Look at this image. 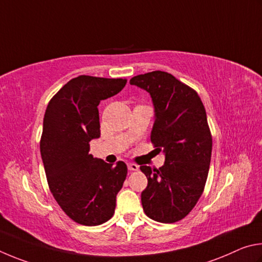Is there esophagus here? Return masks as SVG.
Instances as JSON below:
<instances>
[{
    "label": "esophagus",
    "mask_w": 262,
    "mask_h": 262,
    "mask_svg": "<svg viewBox=\"0 0 262 262\" xmlns=\"http://www.w3.org/2000/svg\"><path fill=\"white\" fill-rule=\"evenodd\" d=\"M127 169L130 171H136V170H138L139 167L137 166V164H135V163H127Z\"/></svg>",
    "instance_id": "1"
}]
</instances>
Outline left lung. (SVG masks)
I'll return each mask as SVG.
<instances>
[{"mask_svg": "<svg viewBox=\"0 0 262 262\" xmlns=\"http://www.w3.org/2000/svg\"><path fill=\"white\" fill-rule=\"evenodd\" d=\"M130 84L150 95V140L166 159L159 169L140 166L148 180L141 192L144 212L154 221L177 222L193 209L207 181L213 143L205 107L195 91L168 72L136 76Z\"/></svg>", "mask_w": 262, "mask_h": 262, "instance_id": "obj_1", "label": "left lung"}]
</instances>
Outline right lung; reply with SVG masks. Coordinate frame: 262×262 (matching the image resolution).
I'll list each match as a JSON object with an SVG mask.
<instances>
[{"label":"right lung","mask_w":262,"mask_h":262,"mask_svg":"<svg viewBox=\"0 0 262 262\" xmlns=\"http://www.w3.org/2000/svg\"><path fill=\"white\" fill-rule=\"evenodd\" d=\"M125 84L122 78L79 76L46 109L40 152L49 189L68 216L82 226H99L113 217L125 181L123 161L113 166L90 154V141L100 138V101L116 95Z\"/></svg>","instance_id":"right-lung-1"}]
</instances>
